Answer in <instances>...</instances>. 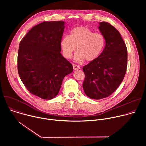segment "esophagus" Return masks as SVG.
Instances as JSON below:
<instances>
[{
  "label": "esophagus",
  "mask_w": 146,
  "mask_h": 146,
  "mask_svg": "<svg viewBox=\"0 0 146 146\" xmlns=\"http://www.w3.org/2000/svg\"><path fill=\"white\" fill-rule=\"evenodd\" d=\"M73 70H78L80 69V66H78V65H76L75 64H73Z\"/></svg>",
  "instance_id": "34e87169"
}]
</instances>
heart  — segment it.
I'll return each mask as SVG.
<instances>
[{"label":"heart","mask_w":146,"mask_h":146,"mask_svg":"<svg viewBox=\"0 0 146 146\" xmlns=\"http://www.w3.org/2000/svg\"><path fill=\"white\" fill-rule=\"evenodd\" d=\"M105 38L103 35L94 33L86 27L74 28L69 36L60 39V48L63 56L70 59L76 49L74 59L77 62H92L99 57L105 46Z\"/></svg>","instance_id":"b5f03b06"}]
</instances>
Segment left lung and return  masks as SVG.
Wrapping results in <instances>:
<instances>
[{
    "mask_svg": "<svg viewBox=\"0 0 146 146\" xmlns=\"http://www.w3.org/2000/svg\"><path fill=\"white\" fill-rule=\"evenodd\" d=\"M99 25L105 38V48L98 58L82 68L85 74L83 89L94 99L113 94L122 82L127 68V49L121 34L108 23L100 22Z\"/></svg>",
    "mask_w": 146,
    "mask_h": 146,
    "instance_id": "8db88e82",
    "label": "left lung"
}]
</instances>
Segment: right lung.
<instances>
[{"label": "right lung", "mask_w": 146, "mask_h": 146, "mask_svg": "<svg viewBox=\"0 0 146 146\" xmlns=\"http://www.w3.org/2000/svg\"><path fill=\"white\" fill-rule=\"evenodd\" d=\"M64 21H45L33 27L21 40L18 72L27 90L41 99L55 98L73 66L60 53Z\"/></svg>", "instance_id": "1"}]
</instances>
